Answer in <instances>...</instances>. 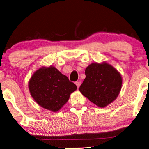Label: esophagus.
Returning a JSON list of instances; mask_svg holds the SVG:
<instances>
[{
  "label": "esophagus",
  "instance_id": "34e87169",
  "mask_svg": "<svg viewBox=\"0 0 149 149\" xmlns=\"http://www.w3.org/2000/svg\"><path fill=\"white\" fill-rule=\"evenodd\" d=\"M75 84H76L77 88H79V86H80V85H81V82L80 81H76V82H75Z\"/></svg>",
  "mask_w": 149,
  "mask_h": 149
}]
</instances>
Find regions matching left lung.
<instances>
[{"instance_id": "left-lung-1", "label": "left lung", "mask_w": 149, "mask_h": 149, "mask_svg": "<svg viewBox=\"0 0 149 149\" xmlns=\"http://www.w3.org/2000/svg\"><path fill=\"white\" fill-rule=\"evenodd\" d=\"M85 74L79 90L90 102L104 108L116 99L123 85V78L116 69L107 62H96L86 68Z\"/></svg>"}]
</instances>
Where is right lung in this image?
Masks as SVG:
<instances>
[{
  "label": "right lung",
  "instance_id": "1",
  "mask_svg": "<svg viewBox=\"0 0 149 149\" xmlns=\"http://www.w3.org/2000/svg\"><path fill=\"white\" fill-rule=\"evenodd\" d=\"M31 96L41 107L53 112L67 103L77 86L66 75L51 65L42 66L33 73L29 81Z\"/></svg>",
  "mask_w": 149,
  "mask_h": 149
}]
</instances>
